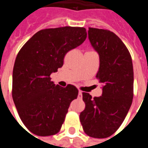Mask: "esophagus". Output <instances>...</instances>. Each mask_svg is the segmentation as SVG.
I'll list each match as a JSON object with an SVG mask.
<instances>
[{
    "instance_id": "obj_1",
    "label": "esophagus",
    "mask_w": 148,
    "mask_h": 148,
    "mask_svg": "<svg viewBox=\"0 0 148 148\" xmlns=\"http://www.w3.org/2000/svg\"><path fill=\"white\" fill-rule=\"evenodd\" d=\"M77 98H78V99H81V98H82V91H81V90H79Z\"/></svg>"
}]
</instances>
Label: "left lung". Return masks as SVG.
Returning a JSON list of instances; mask_svg holds the SVG:
<instances>
[{
	"label": "left lung",
	"instance_id": "8db88e82",
	"mask_svg": "<svg viewBox=\"0 0 148 148\" xmlns=\"http://www.w3.org/2000/svg\"><path fill=\"white\" fill-rule=\"evenodd\" d=\"M88 38L100 58L96 75L103 84L102 95L92 98L83 92L85 108L80 121L86 134L105 138L115 133L125 119L134 97V71L131 53L114 32L89 27Z\"/></svg>",
	"mask_w": 148,
	"mask_h": 148
}]
</instances>
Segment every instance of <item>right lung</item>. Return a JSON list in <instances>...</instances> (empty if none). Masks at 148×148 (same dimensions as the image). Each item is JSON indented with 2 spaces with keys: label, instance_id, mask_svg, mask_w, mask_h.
I'll return each instance as SVG.
<instances>
[{
  "label": "right lung",
  "instance_id": "right-lung-1",
  "mask_svg": "<svg viewBox=\"0 0 148 148\" xmlns=\"http://www.w3.org/2000/svg\"><path fill=\"white\" fill-rule=\"evenodd\" d=\"M84 27H61L40 30L18 52L13 69L12 97L26 127L38 136L53 135L60 131L78 90L51 81V73L64 64L71 50L85 40Z\"/></svg>",
  "mask_w": 148,
  "mask_h": 148
}]
</instances>
